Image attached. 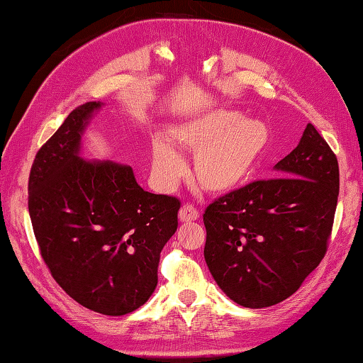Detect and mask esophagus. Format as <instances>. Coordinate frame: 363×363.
I'll list each match as a JSON object with an SVG mask.
<instances>
[{
	"label": "esophagus",
	"mask_w": 363,
	"mask_h": 363,
	"mask_svg": "<svg viewBox=\"0 0 363 363\" xmlns=\"http://www.w3.org/2000/svg\"><path fill=\"white\" fill-rule=\"evenodd\" d=\"M179 216H180L182 221H194V220H197V218H199V210H197L193 203L186 202L180 208Z\"/></svg>",
	"instance_id": "obj_1"
}]
</instances>
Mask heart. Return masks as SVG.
Masks as SVG:
<instances>
[{"label": "heart", "mask_w": 363, "mask_h": 363, "mask_svg": "<svg viewBox=\"0 0 363 363\" xmlns=\"http://www.w3.org/2000/svg\"><path fill=\"white\" fill-rule=\"evenodd\" d=\"M235 113L223 112L191 123L179 131V140L200 147L196 174L202 186L228 189L240 182L261 155L267 140L265 128L255 120H235ZM186 172V161L166 135L153 140V174L160 186L172 188Z\"/></svg>", "instance_id": "b5f03b06"}]
</instances>
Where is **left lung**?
Returning a JSON list of instances; mask_svg holds the SVG:
<instances>
[{
	"label": "left lung",
	"instance_id": "left-lung-1",
	"mask_svg": "<svg viewBox=\"0 0 363 363\" xmlns=\"http://www.w3.org/2000/svg\"><path fill=\"white\" fill-rule=\"evenodd\" d=\"M277 175L218 197L203 211V256L223 292L246 308L291 297L323 261L340 191L337 156L308 123Z\"/></svg>",
	"mask_w": 363,
	"mask_h": 363
}]
</instances>
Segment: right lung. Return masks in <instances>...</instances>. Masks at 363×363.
<instances>
[{"label":"right lung","mask_w":363,"mask_h":363,"mask_svg":"<svg viewBox=\"0 0 363 363\" xmlns=\"http://www.w3.org/2000/svg\"><path fill=\"white\" fill-rule=\"evenodd\" d=\"M101 102H86L36 153L28 210L40 256L61 289L88 310L123 316L158 284L164 245L179 225L180 201L143 191L133 169L84 161L80 139Z\"/></svg>","instance_id":"add662e5"}]
</instances>
